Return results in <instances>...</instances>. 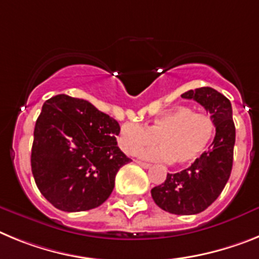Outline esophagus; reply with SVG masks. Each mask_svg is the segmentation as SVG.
I'll return each instance as SVG.
<instances>
[{
    "label": "esophagus",
    "instance_id": "1",
    "mask_svg": "<svg viewBox=\"0 0 259 259\" xmlns=\"http://www.w3.org/2000/svg\"><path fill=\"white\" fill-rule=\"evenodd\" d=\"M136 163L138 164V165H141V167H142V168H145V169H148V168L151 167V164H148V163H143V161L136 160Z\"/></svg>",
    "mask_w": 259,
    "mask_h": 259
}]
</instances>
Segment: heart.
Masks as SVG:
<instances>
[{
    "mask_svg": "<svg viewBox=\"0 0 259 259\" xmlns=\"http://www.w3.org/2000/svg\"><path fill=\"white\" fill-rule=\"evenodd\" d=\"M215 133L217 123L210 114L197 113L189 107H177L155 117L146 127L125 122L120 127L117 143L125 154L136 155L143 147H154L157 142L161 147L143 150L139 156L186 165L207 150Z\"/></svg>",
    "mask_w": 259,
    "mask_h": 259,
    "instance_id": "b5f03b06",
    "label": "heart"
}]
</instances>
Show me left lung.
I'll return each instance as SVG.
<instances>
[{"instance_id": "left-lung-1", "label": "left lung", "mask_w": 259, "mask_h": 259, "mask_svg": "<svg viewBox=\"0 0 259 259\" xmlns=\"http://www.w3.org/2000/svg\"><path fill=\"white\" fill-rule=\"evenodd\" d=\"M193 99L211 114L217 123L215 138L186 169L168 173L164 184L151 190L152 199L164 211L176 215H194L215 202L231 176L236 129L232 105L224 95L211 87L190 90L181 95Z\"/></svg>"}]
</instances>
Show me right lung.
Listing matches in <instances>:
<instances>
[{"label":"right lung","mask_w":259,"mask_h":259,"mask_svg":"<svg viewBox=\"0 0 259 259\" xmlns=\"http://www.w3.org/2000/svg\"><path fill=\"white\" fill-rule=\"evenodd\" d=\"M120 125L87 100L61 94L42 105L33 130L31 169L56 208L78 212L104 203L122 165L132 161L117 146Z\"/></svg>","instance_id":"obj_1"}]
</instances>
